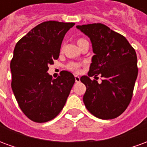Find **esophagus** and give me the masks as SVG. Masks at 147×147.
I'll list each match as a JSON object with an SVG mask.
<instances>
[{"instance_id": "obj_1", "label": "esophagus", "mask_w": 147, "mask_h": 147, "mask_svg": "<svg viewBox=\"0 0 147 147\" xmlns=\"http://www.w3.org/2000/svg\"><path fill=\"white\" fill-rule=\"evenodd\" d=\"M75 80H76V82L78 83L80 81V77L78 76H75Z\"/></svg>"}]
</instances>
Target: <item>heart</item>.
<instances>
[{
    "label": "heart",
    "mask_w": 147,
    "mask_h": 147,
    "mask_svg": "<svg viewBox=\"0 0 147 147\" xmlns=\"http://www.w3.org/2000/svg\"><path fill=\"white\" fill-rule=\"evenodd\" d=\"M84 42H86V40H85L84 38H80L78 40V45H80L81 43H83ZM82 66V64H80V63H75V62H71V63H69L67 64V69L68 70L71 71H76V72H79L80 70V67Z\"/></svg>",
    "instance_id": "b5f03b06"
}]
</instances>
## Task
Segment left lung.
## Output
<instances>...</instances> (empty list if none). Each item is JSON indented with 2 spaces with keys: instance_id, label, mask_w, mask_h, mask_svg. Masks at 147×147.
<instances>
[{
  "instance_id": "left-lung-1",
  "label": "left lung",
  "mask_w": 147,
  "mask_h": 147,
  "mask_svg": "<svg viewBox=\"0 0 147 147\" xmlns=\"http://www.w3.org/2000/svg\"><path fill=\"white\" fill-rule=\"evenodd\" d=\"M92 43V63L88 76L80 78L86 87V108L94 117L109 120L119 117L129 105L138 76L137 56L125 37L102 24L76 26ZM101 74L102 83L89 77Z\"/></svg>"
}]
</instances>
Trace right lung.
<instances>
[{
	"label": "right lung",
	"mask_w": 147,
	"mask_h": 147,
	"mask_svg": "<svg viewBox=\"0 0 147 147\" xmlns=\"http://www.w3.org/2000/svg\"><path fill=\"white\" fill-rule=\"evenodd\" d=\"M74 25L43 22L16 45L10 64L11 89L21 110L32 121L45 123L57 117L75 83L74 76L67 71L55 80L47 73L49 65L59 57L65 34Z\"/></svg>",
	"instance_id": "1"
}]
</instances>
